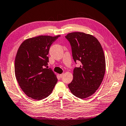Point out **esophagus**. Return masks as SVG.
Returning a JSON list of instances; mask_svg holds the SVG:
<instances>
[{
	"instance_id": "obj_1",
	"label": "esophagus",
	"mask_w": 126,
	"mask_h": 126,
	"mask_svg": "<svg viewBox=\"0 0 126 126\" xmlns=\"http://www.w3.org/2000/svg\"><path fill=\"white\" fill-rule=\"evenodd\" d=\"M63 74H60V77L61 78H62L63 77Z\"/></svg>"
}]
</instances>
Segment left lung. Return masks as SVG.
Masks as SVG:
<instances>
[{
    "mask_svg": "<svg viewBox=\"0 0 126 126\" xmlns=\"http://www.w3.org/2000/svg\"><path fill=\"white\" fill-rule=\"evenodd\" d=\"M71 46L74 61H80L73 72V80L68 85L71 93L81 99L91 96L100 87L106 70L102 46L95 37L81 32L69 33L65 36Z\"/></svg>",
    "mask_w": 126,
    "mask_h": 126,
    "instance_id": "1",
    "label": "left lung"
}]
</instances>
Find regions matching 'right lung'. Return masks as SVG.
I'll return each instance as SVG.
<instances>
[{"label": "right lung", "instance_id": "add662e5", "mask_svg": "<svg viewBox=\"0 0 126 126\" xmlns=\"http://www.w3.org/2000/svg\"><path fill=\"white\" fill-rule=\"evenodd\" d=\"M60 36L41 35L25 40L19 46L15 60V77L21 90L30 98H45L56 84V75L47 67V55L50 46Z\"/></svg>", "mask_w": 126, "mask_h": 126}]
</instances>
